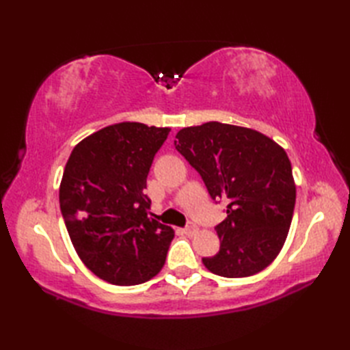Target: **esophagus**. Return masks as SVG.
Instances as JSON below:
<instances>
[{"label":"esophagus","instance_id":"esophagus-1","mask_svg":"<svg viewBox=\"0 0 350 350\" xmlns=\"http://www.w3.org/2000/svg\"><path fill=\"white\" fill-rule=\"evenodd\" d=\"M183 232L187 234H194L197 232V226L192 221H188V224H187V227L183 228Z\"/></svg>","mask_w":350,"mask_h":350}]
</instances>
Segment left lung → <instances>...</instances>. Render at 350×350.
I'll return each instance as SVG.
<instances>
[{"label": "left lung", "mask_w": 350, "mask_h": 350, "mask_svg": "<svg viewBox=\"0 0 350 350\" xmlns=\"http://www.w3.org/2000/svg\"><path fill=\"white\" fill-rule=\"evenodd\" d=\"M176 150L202 176L227 218L215 227L221 241L203 263L226 278L250 277L278 256L292 224L296 187L284 148L263 133L209 122L177 132Z\"/></svg>", "instance_id": "left-lung-1"}]
</instances>
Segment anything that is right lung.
Here are the masks:
<instances>
[{
	"instance_id": "add662e5",
	"label": "right lung",
	"mask_w": 350,
	"mask_h": 350,
	"mask_svg": "<svg viewBox=\"0 0 350 350\" xmlns=\"http://www.w3.org/2000/svg\"><path fill=\"white\" fill-rule=\"evenodd\" d=\"M170 133L135 122L107 126L73 148L60 185V209L84 265L117 286L158 273L173 228L148 218L144 194L156 152Z\"/></svg>"
}]
</instances>
